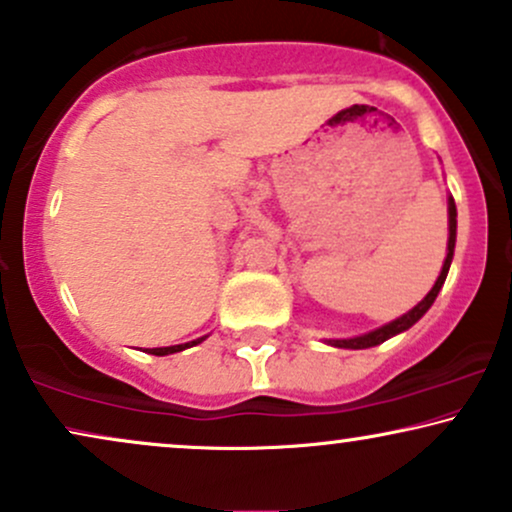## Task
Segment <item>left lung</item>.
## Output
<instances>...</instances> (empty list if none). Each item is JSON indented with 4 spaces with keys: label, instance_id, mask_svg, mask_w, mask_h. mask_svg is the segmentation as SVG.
I'll use <instances>...</instances> for the list:
<instances>
[{
    "label": "left lung",
    "instance_id": "1",
    "mask_svg": "<svg viewBox=\"0 0 512 512\" xmlns=\"http://www.w3.org/2000/svg\"><path fill=\"white\" fill-rule=\"evenodd\" d=\"M456 201L453 197H449V246H446V261L444 266H441V273L437 277V282H434V287L430 289V294L425 296V299L420 301L418 306L410 308L408 313H403L401 318L391 320V323L377 327V330H372L368 334H361V337H353V339H330V346H337V349H370V346H377L382 342H387V339L394 337V334L399 332H406L408 327H413L418 320L430 311V306L434 304V299H437L439 289L444 287L446 282V275H449V268H451V261H453V249H456Z\"/></svg>",
    "mask_w": 512,
    "mask_h": 512
}]
</instances>
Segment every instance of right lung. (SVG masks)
Returning <instances> with one entry per match:
<instances>
[{"mask_svg":"<svg viewBox=\"0 0 512 512\" xmlns=\"http://www.w3.org/2000/svg\"><path fill=\"white\" fill-rule=\"evenodd\" d=\"M206 337H199L194 339V342H187V344H175V346H159V349H149L147 353H151V356H168V353H178V351H185L189 349V346H197L204 342Z\"/></svg>","mask_w":512,"mask_h":512,"instance_id":"obj_1","label":"right lung"}]
</instances>
